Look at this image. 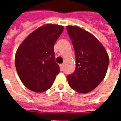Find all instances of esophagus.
<instances>
[{
    "mask_svg": "<svg viewBox=\"0 0 121 121\" xmlns=\"http://www.w3.org/2000/svg\"><path fill=\"white\" fill-rule=\"evenodd\" d=\"M60 67L61 69H63V63H62V64H60Z\"/></svg>",
    "mask_w": 121,
    "mask_h": 121,
    "instance_id": "34e87169",
    "label": "esophagus"
}]
</instances>
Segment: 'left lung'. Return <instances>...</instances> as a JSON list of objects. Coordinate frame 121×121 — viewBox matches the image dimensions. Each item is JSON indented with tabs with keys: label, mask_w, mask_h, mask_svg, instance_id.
Returning <instances> with one entry per match:
<instances>
[{
	"label": "left lung",
	"mask_w": 121,
	"mask_h": 121,
	"mask_svg": "<svg viewBox=\"0 0 121 121\" xmlns=\"http://www.w3.org/2000/svg\"><path fill=\"white\" fill-rule=\"evenodd\" d=\"M66 28L76 56L75 71L67 79L73 89L80 93H89L104 78L109 57L103 45L89 32L78 26Z\"/></svg>",
	"instance_id": "8db88e82"
}]
</instances>
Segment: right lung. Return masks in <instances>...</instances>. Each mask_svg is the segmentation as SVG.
Here are the masks:
<instances>
[{
    "instance_id": "1",
    "label": "right lung",
    "mask_w": 121,
    "mask_h": 121,
    "mask_svg": "<svg viewBox=\"0 0 121 121\" xmlns=\"http://www.w3.org/2000/svg\"><path fill=\"white\" fill-rule=\"evenodd\" d=\"M63 30L62 26L45 25L31 33L18 48L16 70L23 84L31 91L48 90L60 73L54 46Z\"/></svg>"
}]
</instances>
